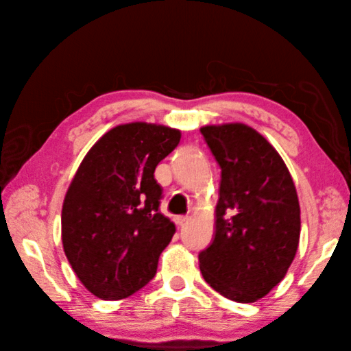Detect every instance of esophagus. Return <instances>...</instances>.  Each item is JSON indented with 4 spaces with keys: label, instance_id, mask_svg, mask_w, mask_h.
<instances>
[{
    "label": "esophagus",
    "instance_id": "34e87169",
    "mask_svg": "<svg viewBox=\"0 0 351 351\" xmlns=\"http://www.w3.org/2000/svg\"><path fill=\"white\" fill-rule=\"evenodd\" d=\"M187 219H189V216L187 215H181V216H176L175 218V222L178 226H184L187 222Z\"/></svg>",
    "mask_w": 351,
    "mask_h": 351
}]
</instances>
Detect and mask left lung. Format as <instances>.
<instances>
[{"mask_svg": "<svg viewBox=\"0 0 351 351\" xmlns=\"http://www.w3.org/2000/svg\"><path fill=\"white\" fill-rule=\"evenodd\" d=\"M201 135L221 169L215 238L199 252L213 290L254 302L282 281L301 233L295 184L282 158L244 124L207 125Z\"/></svg>", "mask_w": 351, "mask_h": 351, "instance_id": "8db88e82", "label": "left lung"}]
</instances>
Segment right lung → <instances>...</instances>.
Instances as JSON below:
<instances>
[{
	"label": "right lung",
	"instance_id": "1",
	"mask_svg": "<svg viewBox=\"0 0 351 351\" xmlns=\"http://www.w3.org/2000/svg\"><path fill=\"white\" fill-rule=\"evenodd\" d=\"M180 139L170 127L124 124L82 159L62 204L61 232L70 265L95 296L118 301L155 278L176 228L159 212L162 189L154 173Z\"/></svg>",
	"mask_w": 351,
	"mask_h": 351
}]
</instances>
